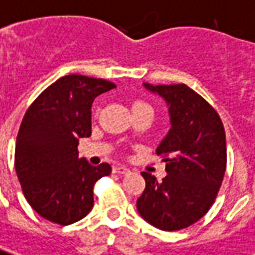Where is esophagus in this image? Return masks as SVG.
Returning <instances> with one entry per match:
<instances>
[{
	"label": "esophagus",
	"instance_id": "1",
	"mask_svg": "<svg viewBox=\"0 0 255 255\" xmlns=\"http://www.w3.org/2000/svg\"><path fill=\"white\" fill-rule=\"evenodd\" d=\"M113 171L114 173H117V174H128V173H129V169L126 167V166H114Z\"/></svg>",
	"mask_w": 255,
	"mask_h": 255
}]
</instances>
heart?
Here are the masks:
<instances>
[{
	"label": "heart",
	"instance_id": "b5f03b06",
	"mask_svg": "<svg viewBox=\"0 0 255 255\" xmlns=\"http://www.w3.org/2000/svg\"><path fill=\"white\" fill-rule=\"evenodd\" d=\"M145 105H146V103H143V102H135L132 107H138V106H145Z\"/></svg>",
	"mask_w": 255,
	"mask_h": 255
}]
</instances>
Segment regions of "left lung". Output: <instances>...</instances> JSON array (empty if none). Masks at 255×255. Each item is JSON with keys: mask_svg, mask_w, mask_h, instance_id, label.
<instances>
[{"mask_svg": "<svg viewBox=\"0 0 255 255\" xmlns=\"http://www.w3.org/2000/svg\"><path fill=\"white\" fill-rule=\"evenodd\" d=\"M166 102L170 129L156 148L167 176L159 183L143 171L145 190L136 200L142 218L157 229L188 228L212 207L226 170V139L215 109L187 85L143 84Z\"/></svg>", "mask_w": 255, "mask_h": 255, "instance_id": "1", "label": "left lung"}]
</instances>
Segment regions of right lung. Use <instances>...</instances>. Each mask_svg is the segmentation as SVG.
Masks as SVG:
<instances>
[{
  "mask_svg": "<svg viewBox=\"0 0 255 255\" xmlns=\"http://www.w3.org/2000/svg\"><path fill=\"white\" fill-rule=\"evenodd\" d=\"M116 88L106 79L67 75L27 109L15 146V169L29 205L50 222L71 225L93 208V186L109 163L79 157V138L92 134V103Z\"/></svg>",
  "mask_w": 255,
  "mask_h": 255,
  "instance_id": "add662e5",
  "label": "right lung"
}]
</instances>
